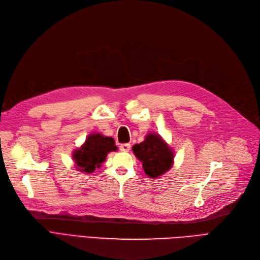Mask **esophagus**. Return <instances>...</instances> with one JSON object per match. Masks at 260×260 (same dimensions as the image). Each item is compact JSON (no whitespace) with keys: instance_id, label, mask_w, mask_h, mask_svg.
Instances as JSON below:
<instances>
[{"instance_id":"esophagus-1","label":"esophagus","mask_w":260,"mask_h":260,"mask_svg":"<svg viewBox=\"0 0 260 260\" xmlns=\"http://www.w3.org/2000/svg\"><path fill=\"white\" fill-rule=\"evenodd\" d=\"M129 149H131V144H122L120 146V150H121V151H123V152L129 151Z\"/></svg>"}]
</instances>
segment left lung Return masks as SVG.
Returning a JSON list of instances; mask_svg holds the SVG:
<instances>
[{
	"label": "left lung",
	"instance_id": "left-lung-1",
	"mask_svg": "<svg viewBox=\"0 0 260 260\" xmlns=\"http://www.w3.org/2000/svg\"><path fill=\"white\" fill-rule=\"evenodd\" d=\"M133 152L142 162L149 177L156 178L172 167L173 151L158 135L149 134L145 141L133 146Z\"/></svg>",
	"mask_w": 260,
	"mask_h": 260
}]
</instances>
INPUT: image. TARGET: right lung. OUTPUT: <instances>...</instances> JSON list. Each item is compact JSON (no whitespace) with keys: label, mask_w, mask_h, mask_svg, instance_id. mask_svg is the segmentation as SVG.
<instances>
[{"label":"right lung","mask_w":260,"mask_h":260,"mask_svg":"<svg viewBox=\"0 0 260 260\" xmlns=\"http://www.w3.org/2000/svg\"><path fill=\"white\" fill-rule=\"evenodd\" d=\"M115 150L116 146L113 138L105 137L102 134H91L85 140V144L75 150L73 158L78 169L82 172L91 173L106 160L109 152Z\"/></svg>","instance_id":"right-lung-1"}]
</instances>
